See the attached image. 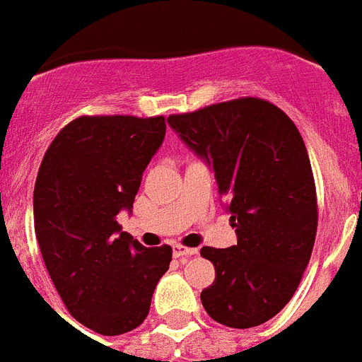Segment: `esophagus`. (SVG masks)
I'll return each instance as SVG.
<instances>
[{
  "label": "esophagus",
  "mask_w": 362,
  "mask_h": 362,
  "mask_svg": "<svg viewBox=\"0 0 362 362\" xmlns=\"http://www.w3.org/2000/svg\"><path fill=\"white\" fill-rule=\"evenodd\" d=\"M173 253H175V257H192V255H197L199 250L197 247H187L182 246V244H176Z\"/></svg>",
  "instance_id": "34e87169"
}]
</instances>
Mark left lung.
Wrapping results in <instances>:
<instances>
[{
	"mask_svg": "<svg viewBox=\"0 0 362 362\" xmlns=\"http://www.w3.org/2000/svg\"><path fill=\"white\" fill-rule=\"evenodd\" d=\"M167 122L214 169L238 238L226 250H201L216 269L201 303L221 325H261L291 300L315 242L317 197L303 136L284 110L259 98Z\"/></svg>",
	"mask_w": 362,
	"mask_h": 362,
	"instance_id": "1",
	"label": "left lung"
}]
</instances>
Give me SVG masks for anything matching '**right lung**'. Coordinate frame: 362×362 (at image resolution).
<instances>
[{
    "label": "right lung",
    "mask_w": 362,
    "mask_h": 362,
    "mask_svg": "<svg viewBox=\"0 0 362 362\" xmlns=\"http://www.w3.org/2000/svg\"><path fill=\"white\" fill-rule=\"evenodd\" d=\"M165 118L81 116L50 142L37 173L33 221L42 261L69 314L116 337L141 325L173 247L122 231L142 173L165 139Z\"/></svg>",
    "instance_id": "1"
}]
</instances>
